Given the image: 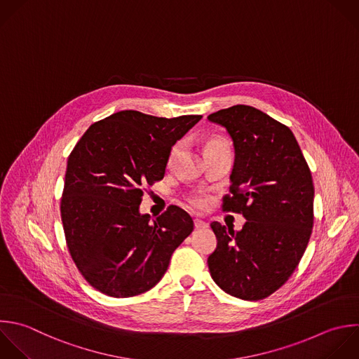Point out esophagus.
<instances>
[{
  "mask_svg": "<svg viewBox=\"0 0 359 359\" xmlns=\"http://www.w3.org/2000/svg\"><path fill=\"white\" fill-rule=\"evenodd\" d=\"M194 226H195V229L201 230V229H206V227H208V223H205V222L201 220V219H194Z\"/></svg>",
  "mask_w": 359,
  "mask_h": 359,
  "instance_id": "esophagus-1",
  "label": "esophagus"
}]
</instances>
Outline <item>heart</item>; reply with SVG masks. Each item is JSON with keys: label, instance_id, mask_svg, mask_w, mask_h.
<instances>
[{"label": "heart", "instance_id": "b5f03b06", "mask_svg": "<svg viewBox=\"0 0 359 359\" xmlns=\"http://www.w3.org/2000/svg\"><path fill=\"white\" fill-rule=\"evenodd\" d=\"M224 147H229L227 143L223 140V139H219V137H215V139H210L208 143H206V153L210 151V150H216V149H224ZM180 149L181 146L180 144H175L172 149H171V153H170V161H172L177 154L180 153ZM189 205L192 208H196V209H203L208 203V199L203 196V195H192L189 196Z\"/></svg>", "mask_w": 359, "mask_h": 359}]
</instances>
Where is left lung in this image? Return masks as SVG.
Wrapping results in <instances>:
<instances>
[{"instance_id":"obj_1","label":"left lung","mask_w":359,"mask_h":359,"mask_svg":"<svg viewBox=\"0 0 359 359\" xmlns=\"http://www.w3.org/2000/svg\"><path fill=\"white\" fill-rule=\"evenodd\" d=\"M223 126L234 146L231 195L223 210L241 213L240 231L217 222L216 250L208 265L229 294L259 300L279 289L296 269L313 229L314 187L292 130L248 105L208 116Z\"/></svg>"}]
</instances>
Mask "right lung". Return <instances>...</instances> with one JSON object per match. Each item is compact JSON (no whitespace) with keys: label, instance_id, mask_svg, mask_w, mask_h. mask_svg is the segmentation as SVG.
<instances>
[{"label":"right lung","instance_id":"obj_1","mask_svg":"<svg viewBox=\"0 0 359 359\" xmlns=\"http://www.w3.org/2000/svg\"><path fill=\"white\" fill-rule=\"evenodd\" d=\"M201 118L121 111L93 123L70 153L60 202L66 243L80 273L104 294L151 289L192 233L181 208L151 220L139 206L143 187L164 178L172 146Z\"/></svg>","mask_w":359,"mask_h":359}]
</instances>
